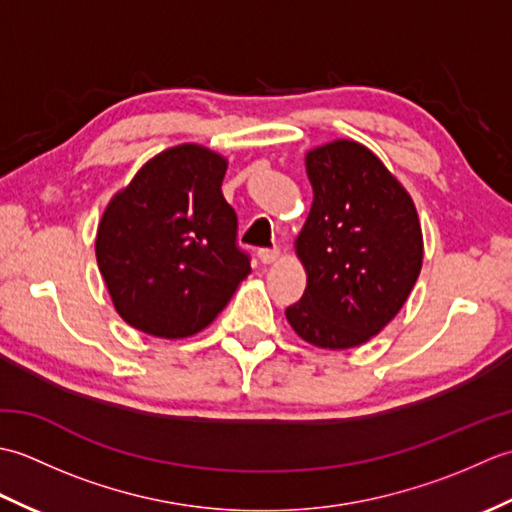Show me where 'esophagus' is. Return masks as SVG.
<instances>
[{
    "instance_id": "34e87169",
    "label": "esophagus",
    "mask_w": 512,
    "mask_h": 512,
    "mask_svg": "<svg viewBox=\"0 0 512 512\" xmlns=\"http://www.w3.org/2000/svg\"><path fill=\"white\" fill-rule=\"evenodd\" d=\"M257 257L262 264H273L279 259V250L277 248H262V250H257Z\"/></svg>"
}]
</instances>
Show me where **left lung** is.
<instances>
[{"mask_svg":"<svg viewBox=\"0 0 512 512\" xmlns=\"http://www.w3.org/2000/svg\"><path fill=\"white\" fill-rule=\"evenodd\" d=\"M308 220L295 253L308 284L286 319L321 350L367 343L405 306L422 268V228L409 191L374 151L339 138L306 154Z\"/></svg>","mask_w":512,"mask_h":512,"instance_id":"left-lung-1","label":"left lung"}]
</instances>
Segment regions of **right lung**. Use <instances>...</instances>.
Wrapping results in <instances>:
<instances>
[{
	"mask_svg": "<svg viewBox=\"0 0 512 512\" xmlns=\"http://www.w3.org/2000/svg\"><path fill=\"white\" fill-rule=\"evenodd\" d=\"M224 156L184 143L160 151L105 206L96 264L114 310L158 339L202 332L250 273L224 200Z\"/></svg>",
	"mask_w": 512,
	"mask_h": 512,
	"instance_id": "add662e5",
	"label": "right lung"
}]
</instances>
